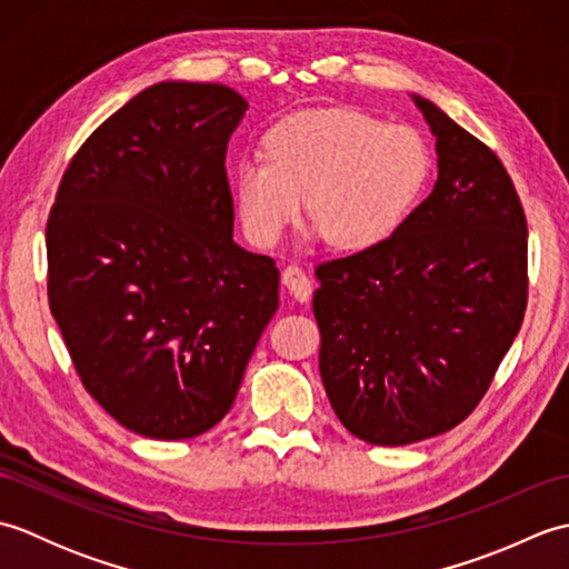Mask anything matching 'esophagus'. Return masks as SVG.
Segmentation results:
<instances>
[{
    "instance_id": "1",
    "label": "esophagus",
    "mask_w": 569,
    "mask_h": 569,
    "mask_svg": "<svg viewBox=\"0 0 569 569\" xmlns=\"http://www.w3.org/2000/svg\"><path fill=\"white\" fill-rule=\"evenodd\" d=\"M281 281H283V286L288 288V291H291V296H293L296 300H300V303H306V300H308L310 293H312L310 276H308L303 269H300L298 263L286 266L283 273H281Z\"/></svg>"
}]
</instances>
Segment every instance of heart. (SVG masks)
I'll use <instances>...</instances> for the list:
<instances>
[{"label": "heart", "instance_id": "obj_1", "mask_svg": "<svg viewBox=\"0 0 569 569\" xmlns=\"http://www.w3.org/2000/svg\"><path fill=\"white\" fill-rule=\"evenodd\" d=\"M430 151L413 127L381 124L352 107L283 117L263 137V159L232 168V196L247 234L276 244L303 204L332 247L361 251L403 224L428 183Z\"/></svg>", "mask_w": 569, "mask_h": 569}]
</instances>
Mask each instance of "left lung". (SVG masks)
Wrapping results in <instances>:
<instances>
[{
	"label": "left lung",
	"mask_w": 569,
	"mask_h": 569,
	"mask_svg": "<svg viewBox=\"0 0 569 569\" xmlns=\"http://www.w3.org/2000/svg\"><path fill=\"white\" fill-rule=\"evenodd\" d=\"M438 153L432 192L381 244L316 269L320 377L359 440L410 445L452 430L521 330L528 227L499 156L410 94Z\"/></svg>",
	"instance_id": "1"
}]
</instances>
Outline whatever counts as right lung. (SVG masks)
Masks as SVG:
<instances>
[{"instance_id":"obj_1","label":"right lung","mask_w":569,"mask_h":569,"mask_svg":"<svg viewBox=\"0 0 569 569\" xmlns=\"http://www.w3.org/2000/svg\"><path fill=\"white\" fill-rule=\"evenodd\" d=\"M232 88L166 80L92 131L46 224L48 300L84 389L119 426L188 440L232 408L278 308V269L232 239Z\"/></svg>"}]
</instances>
